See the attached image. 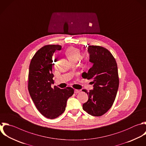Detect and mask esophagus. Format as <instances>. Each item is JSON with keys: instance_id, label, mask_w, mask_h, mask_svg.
<instances>
[{"instance_id": "1", "label": "esophagus", "mask_w": 146, "mask_h": 146, "mask_svg": "<svg viewBox=\"0 0 146 146\" xmlns=\"http://www.w3.org/2000/svg\"><path fill=\"white\" fill-rule=\"evenodd\" d=\"M80 91L79 90H74V93H75V94H78V93H79Z\"/></svg>"}]
</instances>
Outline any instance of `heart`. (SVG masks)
I'll list each match as a JSON object with an SVG mask.
<instances>
[{
  "mask_svg": "<svg viewBox=\"0 0 146 146\" xmlns=\"http://www.w3.org/2000/svg\"><path fill=\"white\" fill-rule=\"evenodd\" d=\"M65 54L67 58L72 62L79 60L83 63H87L90 59V54L85 52L81 55L80 49L75 47H70L65 51Z\"/></svg>",
  "mask_w": 146,
  "mask_h": 146,
  "instance_id": "heart-1",
  "label": "heart"
}]
</instances>
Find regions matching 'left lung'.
Returning <instances> with one entry per match:
<instances>
[{
    "label": "left lung",
    "instance_id": "left-lung-1",
    "mask_svg": "<svg viewBox=\"0 0 146 146\" xmlns=\"http://www.w3.org/2000/svg\"><path fill=\"white\" fill-rule=\"evenodd\" d=\"M88 51L90 62L94 64L88 72H83L84 79H92L94 90L88 92V99L83 104V109L88 114L100 116L112 107L119 84L117 63L112 54L106 48L90 45Z\"/></svg>",
    "mask_w": 146,
    "mask_h": 146
}]
</instances>
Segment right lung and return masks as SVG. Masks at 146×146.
<instances>
[{
  "label": "right lung",
  "instance_id": "obj_1",
  "mask_svg": "<svg viewBox=\"0 0 146 146\" xmlns=\"http://www.w3.org/2000/svg\"><path fill=\"white\" fill-rule=\"evenodd\" d=\"M60 45L48 44L40 48L33 57L29 67L28 89L36 108L44 116L53 119L65 111L67 99L74 94L71 87H51L54 83L52 55L60 50Z\"/></svg>",
  "mask_w": 146,
  "mask_h": 146
}]
</instances>
